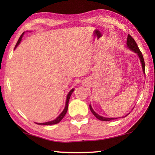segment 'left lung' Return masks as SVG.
I'll return each instance as SVG.
<instances>
[{"instance_id":"obj_1","label":"left lung","mask_w":155,"mask_h":155,"mask_svg":"<svg viewBox=\"0 0 155 155\" xmlns=\"http://www.w3.org/2000/svg\"><path fill=\"white\" fill-rule=\"evenodd\" d=\"M127 46L128 47V49L130 50V51H132L133 52H135V53L137 54V55L139 57V58H140V62L141 64V67H142L143 72V74H145V63H144L143 55H142V54H141L140 50L138 48L137 43L135 42L134 39H133L132 37L129 35V34L128 35V38H127ZM90 109L91 110V113H92V114L94 115V116H95L96 118H98V120H102V121H111V120H116L117 118V117H105L101 116V115H100L98 114H96V113L94 111V109H92V107H91V104H90ZM128 114H129V113H128V114L126 115H124V116H122V117H124L126 116H127Z\"/></svg>"}]
</instances>
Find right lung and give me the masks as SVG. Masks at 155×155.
I'll use <instances>...</instances> for the list:
<instances>
[{"label":"right lung","mask_w":155,"mask_h":155,"mask_svg":"<svg viewBox=\"0 0 155 155\" xmlns=\"http://www.w3.org/2000/svg\"><path fill=\"white\" fill-rule=\"evenodd\" d=\"M27 32H28V31H27ZM28 32H31V31H28ZM24 34H25V32H23L22 35H21V36L20 37V38H19V40H18L17 44H15V48H14V50L17 47H18V46L20 44L21 40H22V37H23V35H24ZM74 89L72 88V90H70L69 92H68V95H67V97H66V101H65V108H64V110H63V111L61 113V114H59V115L58 117H56V118L54 119V120H52V121H49V122H44V123H37V122H35V123H36V124H38L39 125H52V124H57V123H59L63 118H64V117L65 116V115L66 114L67 111H68V103H69V100H70V96H71V95H72V94L73 93V91H74Z\"/></svg>","instance_id":"add662e5"}]
</instances>
